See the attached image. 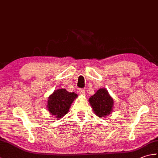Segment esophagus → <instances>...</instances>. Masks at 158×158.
Instances as JSON below:
<instances>
[{"instance_id": "esophagus-1", "label": "esophagus", "mask_w": 158, "mask_h": 158, "mask_svg": "<svg viewBox=\"0 0 158 158\" xmlns=\"http://www.w3.org/2000/svg\"><path fill=\"white\" fill-rule=\"evenodd\" d=\"M79 93L80 94H85V91L84 89H79Z\"/></svg>"}]
</instances>
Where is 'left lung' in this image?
<instances>
[{"mask_svg":"<svg viewBox=\"0 0 158 158\" xmlns=\"http://www.w3.org/2000/svg\"><path fill=\"white\" fill-rule=\"evenodd\" d=\"M89 102L95 114L98 117H105L112 111L114 100L106 89H100L94 96L89 98Z\"/></svg>","mask_w":158,"mask_h":158,"instance_id":"1","label":"left lung"}]
</instances>
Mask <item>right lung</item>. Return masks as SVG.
Returning a JSON list of instances; mask_svg holds the SVG:
<instances>
[{
    "label": "right lung",
    "mask_w": 158,
    "mask_h": 158,
    "mask_svg": "<svg viewBox=\"0 0 158 158\" xmlns=\"http://www.w3.org/2000/svg\"><path fill=\"white\" fill-rule=\"evenodd\" d=\"M77 97L78 95L73 92H68L64 89H58L48 98L47 107L49 111L56 118H62L69 111L71 103Z\"/></svg>",
    "instance_id": "1"
}]
</instances>
